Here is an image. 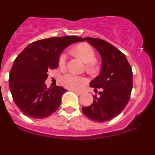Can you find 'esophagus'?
I'll list each match as a JSON object with an SVG mask.
<instances>
[{
  "instance_id": "1",
  "label": "esophagus",
  "mask_w": 155,
  "mask_h": 155,
  "mask_svg": "<svg viewBox=\"0 0 155 155\" xmlns=\"http://www.w3.org/2000/svg\"><path fill=\"white\" fill-rule=\"evenodd\" d=\"M72 91H73V92H75V93H76V94H82V92H81V91H76V90H72Z\"/></svg>"
}]
</instances>
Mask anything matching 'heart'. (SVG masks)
<instances>
[{
    "instance_id": "1",
    "label": "heart",
    "mask_w": 155,
    "mask_h": 155,
    "mask_svg": "<svg viewBox=\"0 0 155 155\" xmlns=\"http://www.w3.org/2000/svg\"><path fill=\"white\" fill-rule=\"evenodd\" d=\"M73 52L79 58H80L85 63H87V70L89 71H94L96 70L95 65V52L94 48L87 43L79 45L73 49ZM67 54L63 52L60 54L58 64L61 67H64L67 64ZM86 82V79L83 76H79L73 73H68L61 77V83L66 88L70 89H79Z\"/></svg>"
}]
</instances>
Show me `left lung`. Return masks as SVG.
<instances>
[{"instance_id":"1","label":"left lung","mask_w":155,"mask_h":155,"mask_svg":"<svg viewBox=\"0 0 155 155\" xmlns=\"http://www.w3.org/2000/svg\"><path fill=\"white\" fill-rule=\"evenodd\" d=\"M85 40L99 52L102 65L100 74L90 82L91 87L101 89L99 97L94 96L92 104L82 107V112L91 120L106 122L119 115L128 104L133 71L125 55L109 42L96 38Z\"/></svg>"}]
</instances>
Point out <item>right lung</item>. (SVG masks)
I'll list each match as a JSON object with an SVG mask.
<instances>
[{"instance_id": "right-lung-1", "label": "right lung", "mask_w": 155, "mask_h": 155, "mask_svg": "<svg viewBox=\"0 0 155 155\" xmlns=\"http://www.w3.org/2000/svg\"><path fill=\"white\" fill-rule=\"evenodd\" d=\"M83 41L78 36L49 38L31 43L18 55L10 72L9 86L22 114L34 119H43L58 109L67 90L58 85L48 88L45 81L49 70L58 67L63 50L73 43Z\"/></svg>"}]
</instances>
